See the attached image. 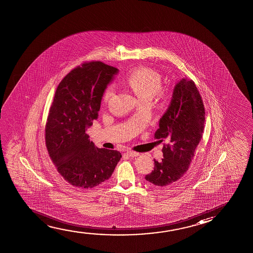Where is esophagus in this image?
I'll list each match as a JSON object with an SVG mask.
<instances>
[{
  "instance_id": "1",
  "label": "esophagus",
  "mask_w": 253,
  "mask_h": 253,
  "mask_svg": "<svg viewBox=\"0 0 253 253\" xmlns=\"http://www.w3.org/2000/svg\"><path fill=\"white\" fill-rule=\"evenodd\" d=\"M126 155L128 156V157H130V158H136V157H138V156H139L138 153L134 152V151H130V150H128V151L126 152Z\"/></svg>"
}]
</instances>
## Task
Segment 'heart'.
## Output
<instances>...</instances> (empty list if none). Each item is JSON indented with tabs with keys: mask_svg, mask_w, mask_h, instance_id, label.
I'll list each match as a JSON object with an SVG mask.
<instances>
[{
	"mask_svg": "<svg viewBox=\"0 0 253 253\" xmlns=\"http://www.w3.org/2000/svg\"><path fill=\"white\" fill-rule=\"evenodd\" d=\"M125 85L128 86L141 100H151L161 88V78L157 72L147 68H137L132 70L125 78ZM114 87L108 86L103 92L104 103L109 102L114 95Z\"/></svg>",
	"mask_w": 253,
	"mask_h": 253,
	"instance_id": "heart-1",
	"label": "heart"
}]
</instances>
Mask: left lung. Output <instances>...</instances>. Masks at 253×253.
<instances>
[{"instance_id":"8db88e82","label":"left lung","mask_w":253,"mask_h":253,"mask_svg":"<svg viewBox=\"0 0 253 253\" xmlns=\"http://www.w3.org/2000/svg\"><path fill=\"white\" fill-rule=\"evenodd\" d=\"M205 121V107L193 81H178L155 132L156 139L160 143L166 141L168 144L162 150V161L154 160V170L145 176L148 182L168 186L182 178L201 141Z\"/></svg>"}]
</instances>
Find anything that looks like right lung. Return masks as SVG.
<instances>
[{
    "label": "right lung",
    "mask_w": 253,
    "mask_h": 253,
    "mask_svg": "<svg viewBox=\"0 0 253 253\" xmlns=\"http://www.w3.org/2000/svg\"><path fill=\"white\" fill-rule=\"evenodd\" d=\"M118 71L103 62H88L71 70L56 88L46 124V145L61 176L77 188H93L109 179L121 159L117 150L95 146L86 133Z\"/></svg>",
    "instance_id": "right-lung-1"
}]
</instances>
